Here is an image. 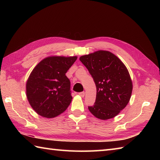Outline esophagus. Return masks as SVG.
I'll list each match as a JSON object with an SVG mask.
<instances>
[{
	"instance_id": "esophagus-1",
	"label": "esophagus",
	"mask_w": 160,
	"mask_h": 160,
	"mask_svg": "<svg viewBox=\"0 0 160 160\" xmlns=\"http://www.w3.org/2000/svg\"><path fill=\"white\" fill-rule=\"evenodd\" d=\"M84 94H85V93H84V91H82V92L79 93V95H80V96L81 97H82V98H83V97L84 96Z\"/></svg>"
}]
</instances>
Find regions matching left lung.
Returning a JSON list of instances; mask_svg holds the SVG:
<instances>
[{"label": "left lung", "mask_w": 160, "mask_h": 160, "mask_svg": "<svg viewBox=\"0 0 160 160\" xmlns=\"http://www.w3.org/2000/svg\"><path fill=\"white\" fill-rule=\"evenodd\" d=\"M96 86V98L89 111L100 120L113 118L127 106L132 83L127 67L108 51L100 50L80 58Z\"/></svg>", "instance_id": "obj_1"}]
</instances>
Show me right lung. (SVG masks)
Masks as SVG:
<instances>
[{
	"label": "right lung",
	"mask_w": 160,
	"mask_h": 160,
	"mask_svg": "<svg viewBox=\"0 0 160 160\" xmlns=\"http://www.w3.org/2000/svg\"><path fill=\"white\" fill-rule=\"evenodd\" d=\"M77 56H50L37 64L27 81L26 94L32 108L44 118H52L65 111L72 100L66 73Z\"/></svg>",
	"instance_id": "1"
}]
</instances>
